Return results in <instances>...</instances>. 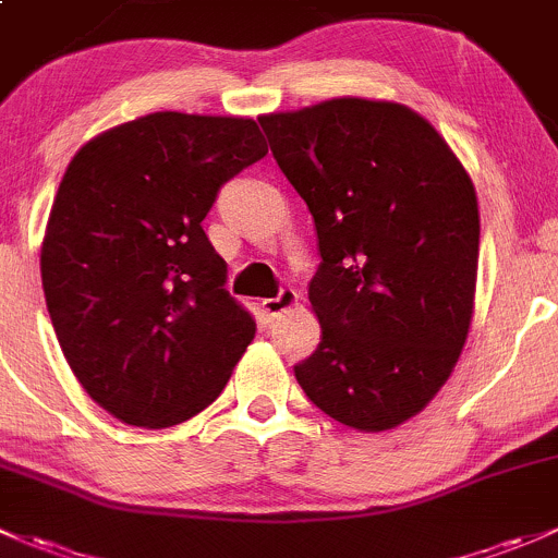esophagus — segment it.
I'll use <instances>...</instances> for the list:
<instances>
[{
    "mask_svg": "<svg viewBox=\"0 0 558 558\" xmlns=\"http://www.w3.org/2000/svg\"><path fill=\"white\" fill-rule=\"evenodd\" d=\"M295 303H298L295 290H281L277 298H266V301H263V312H266L268 317H281V314L290 312Z\"/></svg>",
    "mask_w": 558,
    "mask_h": 558,
    "instance_id": "esophagus-1",
    "label": "esophagus"
}]
</instances>
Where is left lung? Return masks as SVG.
<instances>
[{
  "label": "left lung",
  "mask_w": 558,
  "mask_h": 558,
  "mask_svg": "<svg viewBox=\"0 0 558 558\" xmlns=\"http://www.w3.org/2000/svg\"><path fill=\"white\" fill-rule=\"evenodd\" d=\"M257 120L319 239L308 301L322 341L295 365L298 384L347 427L395 429L440 392L468 341L473 180L435 125L398 101L341 96Z\"/></svg>",
  "instance_id": "left-lung-1"
}]
</instances>
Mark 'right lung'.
I'll list each match as a JSON object with an SVG mask.
<instances>
[{"label":"right lung","mask_w":558,"mask_h":558,"mask_svg":"<svg viewBox=\"0 0 558 558\" xmlns=\"http://www.w3.org/2000/svg\"><path fill=\"white\" fill-rule=\"evenodd\" d=\"M266 153L252 118L153 112L66 166L39 255L45 301L72 373L120 422H187L255 338L201 222L222 182Z\"/></svg>","instance_id":"obj_1"}]
</instances>
